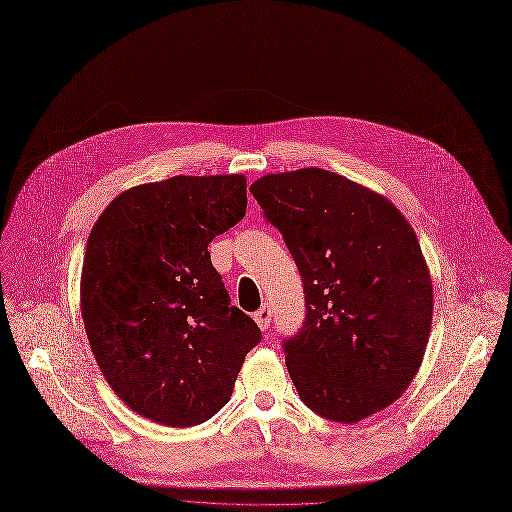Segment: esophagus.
<instances>
[{"label": "esophagus", "mask_w": 512, "mask_h": 512, "mask_svg": "<svg viewBox=\"0 0 512 512\" xmlns=\"http://www.w3.org/2000/svg\"><path fill=\"white\" fill-rule=\"evenodd\" d=\"M253 318H255V322L259 324V327L265 331V329H269V322H271V308L267 306V304H263L255 314H253Z\"/></svg>", "instance_id": "1"}]
</instances>
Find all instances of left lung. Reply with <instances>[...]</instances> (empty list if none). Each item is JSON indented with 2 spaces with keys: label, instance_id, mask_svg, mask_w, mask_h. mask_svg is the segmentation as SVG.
Listing matches in <instances>:
<instances>
[{
  "label": "left lung",
  "instance_id": "8db88e82",
  "mask_svg": "<svg viewBox=\"0 0 512 512\" xmlns=\"http://www.w3.org/2000/svg\"><path fill=\"white\" fill-rule=\"evenodd\" d=\"M304 284V322L282 341L300 400L335 423L390 406L421 367L433 288L408 220L384 196L327 169L251 185Z\"/></svg>",
  "mask_w": 512,
  "mask_h": 512
}]
</instances>
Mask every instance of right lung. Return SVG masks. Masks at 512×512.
<instances>
[{
  "mask_svg": "<svg viewBox=\"0 0 512 512\" xmlns=\"http://www.w3.org/2000/svg\"><path fill=\"white\" fill-rule=\"evenodd\" d=\"M245 212L243 175H177L120 194L89 232L81 316L91 351L120 400L165 427L214 416L261 341L208 253Z\"/></svg>",
  "mask_w": 512,
  "mask_h": 512,
  "instance_id": "add662e5",
  "label": "right lung"
}]
</instances>
